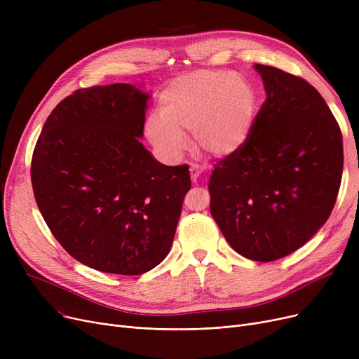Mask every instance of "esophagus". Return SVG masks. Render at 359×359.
<instances>
[{"label": "esophagus", "instance_id": "34e87169", "mask_svg": "<svg viewBox=\"0 0 359 359\" xmlns=\"http://www.w3.org/2000/svg\"><path fill=\"white\" fill-rule=\"evenodd\" d=\"M189 172H191V179H192V182L196 183L199 175L202 173V168H201L199 165H196V164H192V165L189 167Z\"/></svg>", "mask_w": 359, "mask_h": 359}]
</instances>
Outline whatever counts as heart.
<instances>
[{"label":"heart","mask_w":359,"mask_h":359,"mask_svg":"<svg viewBox=\"0 0 359 359\" xmlns=\"http://www.w3.org/2000/svg\"><path fill=\"white\" fill-rule=\"evenodd\" d=\"M256 111V94L243 79L225 71H196L170 81L158 96V116L145 125L160 153L179 158L184 132L194 130L199 148L215 157L234 154L248 141Z\"/></svg>","instance_id":"heart-1"}]
</instances>
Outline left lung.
I'll use <instances>...</instances> for the list:
<instances>
[{
	"label": "left lung",
	"instance_id": "8db88e82",
	"mask_svg": "<svg viewBox=\"0 0 359 359\" xmlns=\"http://www.w3.org/2000/svg\"><path fill=\"white\" fill-rule=\"evenodd\" d=\"M266 100L248 141L217 160L211 214L230 246L256 262L299 249L332 214L344 170L342 132L304 79L256 64Z\"/></svg>",
	"mask_w": 359,
	"mask_h": 359
}]
</instances>
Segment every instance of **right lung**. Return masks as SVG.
Instances as JSON below:
<instances>
[{"instance_id": "right-lung-1", "label": "right lung", "mask_w": 359, "mask_h": 359, "mask_svg": "<svg viewBox=\"0 0 359 359\" xmlns=\"http://www.w3.org/2000/svg\"><path fill=\"white\" fill-rule=\"evenodd\" d=\"M148 94L130 84L75 90L50 111L33 149V194L46 225L83 265L141 275L168 255L189 165L144 148Z\"/></svg>"}]
</instances>
